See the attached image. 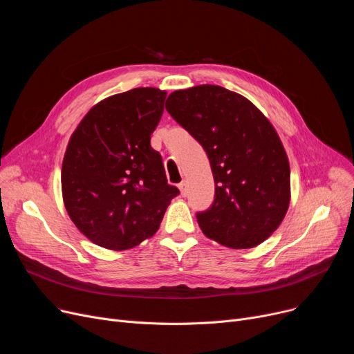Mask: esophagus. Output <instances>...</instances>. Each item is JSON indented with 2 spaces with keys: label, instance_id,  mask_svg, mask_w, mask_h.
I'll use <instances>...</instances> for the list:
<instances>
[{
  "label": "esophagus",
  "instance_id": "esophagus-1",
  "mask_svg": "<svg viewBox=\"0 0 354 354\" xmlns=\"http://www.w3.org/2000/svg\"><path fill=\"white\" fill-rule=\"evenodd\" d=\"M179 189H180L182 196H187V195H188V183L185 182V180H182V182L179 183Z\"/></svg>",
  "mask_w": 354,
  "mask_h": 354
}]
</instances>
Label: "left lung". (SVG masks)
<instances>
[{
  "mask_svg": "<svg viewBox=\"0 0 354 354\" xmlns=\"http://www.w3.org/2000/svg\"><path fill=\"white\" fill-rule=\"evenodd\" d=\"M165 107L211 163L215 196L196 214L202 232L234 250L261 244L290 203L288 158L272 124L248 99L212 84L174 91Z\"/></svg>",
  "mask_w": 354,
  "mask_h": 354,
  "instance_id": "obj_1",
  "label": "left lung"
}]
</instances>
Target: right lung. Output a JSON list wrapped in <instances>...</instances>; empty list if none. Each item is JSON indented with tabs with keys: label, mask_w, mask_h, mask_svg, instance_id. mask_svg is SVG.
<instances>
[{
	"label": "right lung",
	"mask_w": 354,
	"mask_h": 354,
	"mask_svg": "<svg viewBox=\"0 0 354 354\" xmlns=\"http://www.w3.org/2000/svg\"><path fill=\"white\" fill-rule=\"evenodd\" d=\"M166 91L139 87L93 107L70 138L62 167L64 205L91 243L127 250L152 236L171 199L162 156L151 135Z\"/></svg>",
	"instance_id": "1"
}]
</instances>
